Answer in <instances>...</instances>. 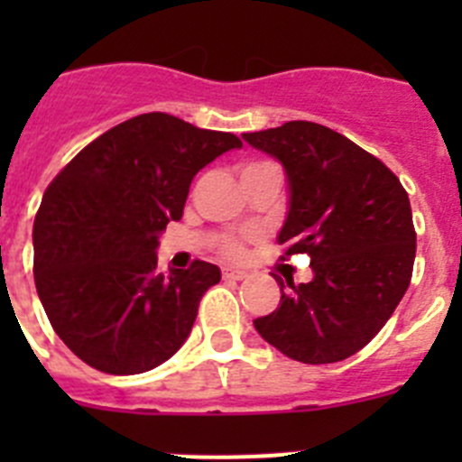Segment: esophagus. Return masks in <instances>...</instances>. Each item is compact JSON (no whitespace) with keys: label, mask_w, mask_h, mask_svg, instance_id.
I'll return each mask as SVG.
<instances>
[{"label":"esophagus","mask_w":462,"mask_h":462,"mask_svg":"<svg viewBox=\"0 0 462 462\" xmlns=\"http://www.w3.org/2000/svg\"><path fill=\"white\" fill-rule=\"evenodd\" d=\"M222 277H224V280H243L245 271H236V268H224Z\"/></svg>","instance_id":"esophagus-1"}]
</instances>
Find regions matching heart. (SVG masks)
<instances>
[{"label":"heart","mask_w":462,"mask_h":462,"mask_svg":"<svg viewBox=\"0 0 462 462\" xmlns=\"http://www.w3.org/2000/svg\"><path fill=\"white\" fill-rule=\"evenodd\" d=\"M219 250H222L226 256H234V259H236V256H240L243 247H240V243H236V240L224 238L222 243H219Z\"/></svg>","instance_id":"heart-1"}]
</instances>
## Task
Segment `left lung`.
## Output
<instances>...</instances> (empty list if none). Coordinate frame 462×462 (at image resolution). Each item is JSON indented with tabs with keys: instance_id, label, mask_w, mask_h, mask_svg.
Instances as JSON below:
<instances>
[{
	"instance_id": "8db88e82",
	"label": "left lung",
	"mask_w": 462,
	"mask_h": 462,
	"mask_svg": "<svg viewBox=\"0 0 462 462\" xmlns=\"http://www.w3.org/2000/svg\"><path fill=\"white\" fill-rule=\"evenodd\" d=\"M284 169L287 219L277 243L308 254L312 280L280 284L259 336L293 361L321 365L356 354L405 296L416 254L410 196L386 166L324 125L293 120L243 134Z\"/></svg>"
}]
</instances>
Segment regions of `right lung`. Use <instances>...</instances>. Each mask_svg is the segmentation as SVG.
Instances as JSON below:
<instances>
[{
  "instance_id": "right-lung-1",
  "label": "right lung",
  "mask_w": 462,
  "mask_h": 462,
  "mask_svg": "<svg viewBox=\"0 0 462 462\" xmlns=\"http://www.w3.org/2000/svg\"><path fill=\"white\" fill-rule=\"evenodd\" d=\"M234 148V134L145 113L94 138L48 185L34 219L36 291L80 361L138 374L185 345L222 273L208 261L157 273L159 236L182 217L194 175Z\"/></svg>"
}]
</instances>
